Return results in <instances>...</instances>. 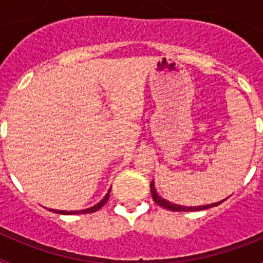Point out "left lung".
Segmentation results:
<instances>
[{"label":"left lung","instance_id":"1","mask_svg":"<svg viewBox=\"0 0 263 263\" xmlns=\"http://www.w3.org/2000/svg\"><path fill=\"white\" fill-rule=\"evenodd\" d=\"M150 190H152V196H153V199H154V201L158 204V205L163 206V208H166V210L175 211V212H188V211H203V210H208V208H212V206L220 205V204H221L222 201L227 200V199H224V200L217 201V203L205 204V205L184 206V205H179V204L171 203V201H168V200H166V199H163V197L160 196V195H158L157 190H155L154 180H153V182L150 183Z\"/></svg>","mask_w":263,"mask_h":263}]
</instances>
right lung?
Segmentation results:
<instances>
[{
	"label": "right lung",
	"instance_id": "add662e5",
	"mask_svg": "<svg viewBox=\"0 0 263 263\" xmlns=\"http://www.w3.org/2000/svg\"><path fill=\"white\" fill-rule=\"evenodd\" d=\"M110 190L111 188H109L108 194L105 195V196L101 199V200L99 201L97 204H95L93 206H90V208H87V210H80V211H58V210H48L51 211V212H55V213H59V215H84V213H92V212H96V211H99L101 206L104 205V204L108 201L109 199V194H110Z\"/></svg>",
	"mask_w": 263,
	"mask_h": 263
}]
</instances>
